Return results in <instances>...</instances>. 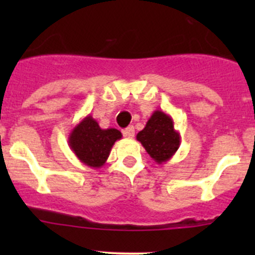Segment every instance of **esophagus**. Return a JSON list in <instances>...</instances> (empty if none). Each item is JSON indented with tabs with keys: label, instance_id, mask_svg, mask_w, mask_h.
Masks as SVG:
<instances>
[{
	"label": "esophagus",
	"instance_id": "34e87169",
	"mask_svg": "<svg viewBox=\"0 0 255 255\" xmlns=\"http://www.w3.org/2000/svg\"><path fill=\"white\" fill-rule=\"evenodd\" d=\"M123 135L127 138L134 137V127H133V126H129V127L126 128V129L123 130Z\"/></svg>",
	"mask_w": 255,
	"mask_h": 255
}]
</instances>
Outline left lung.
<instances>
[{"instance_id": "1", "label": "left lung", "mask_w": 255, "mask_h": 255, "mask_svg": "<svg viewBox=\"0 0 255 255\" xmlns=\"http://www.w3.org/2000/svg\"><path fill=\"white\" fill-rule=\"evenodd\" d=\"M146 153L156 164L170 160L180 146V133L174 128V121L168 113L156 110L145 127L137 134Z\"/></svg>"}]
</instances>
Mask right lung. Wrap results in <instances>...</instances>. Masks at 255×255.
<instances>
[{
    "label": "right lung",
    "instance_id": "add662e5",
    "mask_svg": "<svg viewBox=\"0 0 255 255\" xmlns=\"http://www.w3.org/2000/svg\"><path fill=\"white\" fill-rule=\"evenodd\" d=\"M122 138L116 128L102 129L91 115L86 116L69 134V146L76 158L90 168L99 169L106 163L115 142Z\"/></svg>",
    "mask_w": 255,
    "mask_h": 255
}]
</instances>
